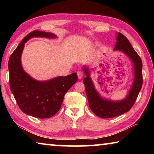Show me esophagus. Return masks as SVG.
Segmentation results:
<instances>
[{"instance_id": "esophagus-1", "label": "esophagus", "mask_w": 154, "mask_h": 154, "mask_svg": "<svg viewBox=\"0 0 154 154\" xmlns=\"http://www.w3.org/2000/svg\"><path fill=\"white\" fill-rule=\"evenodd\" d=\"M83 72L82 71H77V76L79 79H82V78L83 77Z\"/></svg>"}]
</instances>
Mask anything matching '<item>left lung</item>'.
<instances>
[{
  "instance_id": "8db88e82",
  "label": "left lung",
  "mask_w": 154,
  "mask_h": 154,
  "mask_svg": "<svg viewBox=\"0 0 154 154\" xmlns=\"http://www.w3.org/2000/svg\"><path fill=\"white\" fill-rule=\"evenodd\" d=\"M114 49L123 51L132 60L134 64V80L128 94L124 100L115 102L100 98L94 86L88 69L83 68L86 77L83 82L85 85L89 106L94 113L102 118H114L130 111L136 102L143 84L141 59L132 48L128 39L120 32L117 36V42Z\"/></svg>"
}]
</instances>
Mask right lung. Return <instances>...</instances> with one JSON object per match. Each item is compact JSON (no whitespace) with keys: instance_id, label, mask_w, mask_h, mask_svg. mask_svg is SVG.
<instances>
[{"instance_id":"obj_1","label":"right lung","mask_w":154,"mask_h":154,"mask_svg":"<svg viewBox=\"0 0 154 154\" xmlns=\"http://www.w3.org/2000/svg\"><path fill=\"white\" fill-rule=\"evenodd\" d=\"M35 36L54 38L56 36L34 30L23 38L9 60L10 89L24 113L37 118H49L60 110L65 94L77 81V75L73 72L66 77L38 82L26 73L21 64V54L25 43Z\"/></svg>"}]
</instances>
